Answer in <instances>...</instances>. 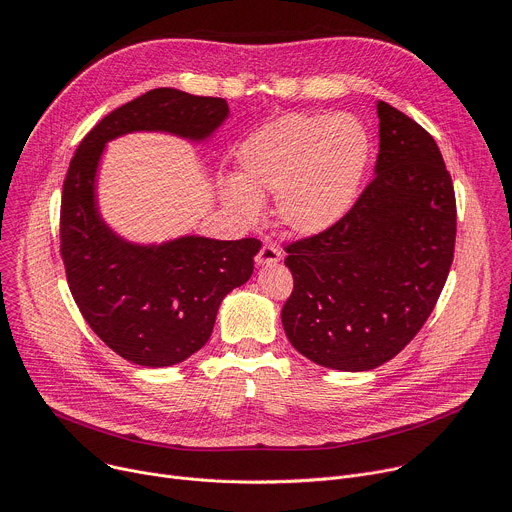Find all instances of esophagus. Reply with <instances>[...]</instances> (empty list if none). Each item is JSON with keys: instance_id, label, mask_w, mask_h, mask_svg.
I'll use <instances>...</instances> for the list:
<instances>
[{"instance_id": "esophagus-1", "label": "esophagus", "mask_w": 512, "mask_h": 512, "mask_svg": "<svg viewBox=\"0 0 512 512\" xmlns=\"http://www.w3.org/2000/svg\"><path fill=\"white\" fill-rule=\"evenodd\" d=\"M281 251L273 245H263L261 251L257 253V265H271V263H277L281 261Z\"/></svg>"}]
</instances>
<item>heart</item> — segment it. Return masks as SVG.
I'll use <instances>...</instances> for the list:
<instances>
[{
  "mask_svg": "<svg viewBox=\"0 0 512 512\" xmlns=\"http://www.w3.org/2000/svg\"><path fill=\"white\" fill-rule=\"evenodd\" d=\"M371 158L367 127L352 115L289 113L253 131L237 152L225 202L247 221L277 194L281 223L300 235L334 227L350 210Z\"/></svg>",
  "mask_w": 512,
  "mask_h": 512,
  "instance_id": "heart-1",
  "label": "heart"
}]
</instances>
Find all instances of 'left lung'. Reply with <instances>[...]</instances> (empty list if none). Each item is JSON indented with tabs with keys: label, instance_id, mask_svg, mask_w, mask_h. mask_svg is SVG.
Instances as JSON below:
<instances>
[{
	"label": "left lung",
	"instance_id": "left-lung-1",
	"mask_svg": "<svg viewBox=\"0 0 512 512\" xmlns=\"http://www.w3.org/2000/svg\"><path fill=\"white\" fill-rule=\"evenodd\" d=\"M373 182L340 221L285 247L294 291L281 310L298 352L371 371L421 330L454 261L456 194L433 137L385 101Z\"/></svg>",
	"mask_w": 512,
	"mask_h": 512
}]
</instances>
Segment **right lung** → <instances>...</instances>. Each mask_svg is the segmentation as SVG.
Listing matches in <instances>:
<instances>
[{
  "label": "right lung",
  "mask_w": 512,
  "mask_h": 512,
  "mask_svg": "<svg viewBox=\"0 0 512 512\" xmlns=\"http://www.w3.org/2000/svg\"><path fill=\"white\" fill-rule=\"evenodd\" d=\"M227 115L225 99L154 89L103 117L70 160L60 202V255L70 294L93 332L141 367H172L208 342L223 298L251 277L261 241L127 243L103 223L95 202L101 154L109 139L131 131L200 141Z\"/></svg>",
  "instance_id": "obj_1"
}]
</instances>
